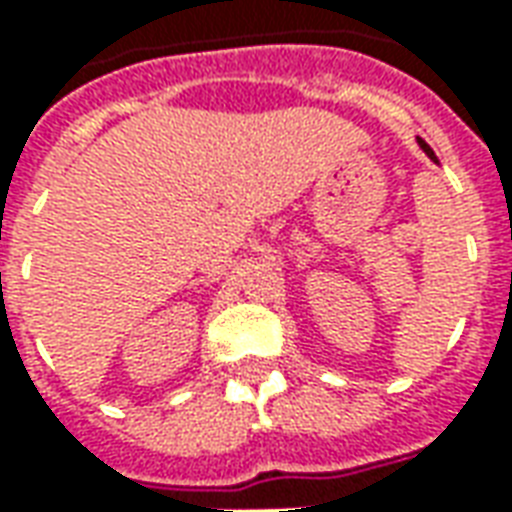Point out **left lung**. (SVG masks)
<instances>
[{
    "instance_id": "obj_1",
    "label": "left lung",
    "mask_w": 512,
    "mask_h": 512,
    "mask_svg": "<svg viewBox=\"0 0 512 512\" xmlns=\"http://www.w3.org/2000/svg\"><path fill=\"white\" fill-rule=\"evenodd\" d=\"M417 142H419V147H422V150H425V156H428L430 161H436V164H439V158H436V153H433V150H430L428 142H422V139H417Z\"/></svg>"
}]
</instances>
